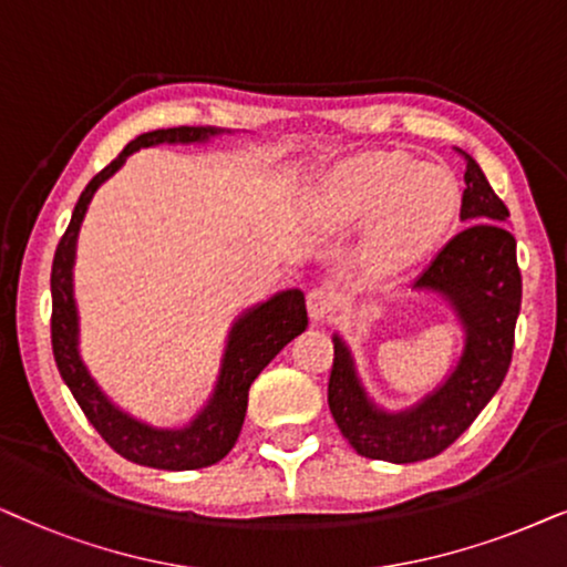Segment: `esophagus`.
Here are the masks:
<instances>
[{"instance_id": "1", "label": "esophagus", "mask_w": 567, "mask_h": 567, "mask_svg": "<svg viewBox=\"0 0 567 567\" xmlns=\"http://www.w3.org/2000/svg\"><path fill=\"white\" fill-rule=\"evenodd\" d=\"M306 306H308V316H311V321L316 323L327 321L331 311H334V292L327 288H313L308 292Z\"/></svg>"}]
</instances>
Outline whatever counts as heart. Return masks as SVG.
I'll list each match as a JSON object with an SVG mask.
<instances>
[{
    "label": "heart",
    "instance_id": "heart-1",
    "mask_svg": "<svg viewBox=\"0 0 567 567\" xmlns=\"http://www.w3.org/2000/svg\"><path fill=\"white\" fill-rule=\"evenodd\" d=\"M462 213V186L437 165H422L404 153H371L347 161L323 181L321 220L337 230L375 220L368 259L383 275H394L449 236Z\"/></svg>",
    "mask_w": 567,
    "mask_h": 567
}]
</instances>
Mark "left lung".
Listing matches in <instances>:
<instances>
[{"instance_id":"left-lung-1","label":"left lung","mask_w":567,"mask_h":567,"mask_svg":"<svg viewBox=\"0 0 567 567\" xmlns=\"http://www.w3.org/2000/svg\"><path fill=\"white\" fill-rule=\"evenodd\" d=\"M462 223L466 228L437 251L412 290L433 292L464 331L462 358L441 386L410 410L389 412L368 396L344 339L334 334L329 410L350 446L365 458L412 464L446 451L485 410L508 373L513 329L520 311L516 238L503 228L508 207L466 155Z\"/></svg>"}]
</instances>
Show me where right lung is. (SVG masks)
<instances>
[{"instance_id": "obj_1", "label": "right lung", "mask_w": 567, "mask_h": 567, "mask_svg": "<svg viewBox=\"0 0 567 567\" xmlns=\"http://www.w3.org/2000/svg\"><path fill=\"white\" fill-rule=\"evenodd\" d=\"M220 134H225V130H217V126H176V130H155L132 140L116 161L105 165L80 194L70 228L59 240L54 267H51V344H54L59 373L103 441L130 462L153 466V470H202L228 456L244 427L248 389L254 379L285 344L308 327L306 298L300 290H282L240 313L228 331L213 396L184 427H155L132 417L130 412L111 402L82 362L80 316L74 303V251H78L80 225L85 220L93 194L140 147L202 145Z\"/></svg>"}]
</instances>
